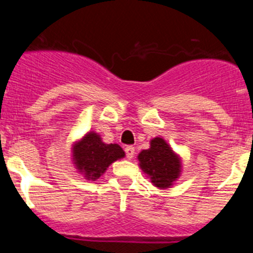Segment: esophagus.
<instances>
[{
  "instance_id": "34e87169",
  "label": "esophagus",
  "mask_w": 253,
  "mask_h": 253,
  "mask_svg": "<svg viewBox=\"0 0 253 253\" xmlns=\"http://www.w3.org/2000/svg\"><path fill=\"white\" fill-rule=\"evenodd\" d=\"M125 151H126V158L128 159V160H131V159L133 158V155H135V147L127 146L126 149H125Z\"/></svg>"
}]
</instances>
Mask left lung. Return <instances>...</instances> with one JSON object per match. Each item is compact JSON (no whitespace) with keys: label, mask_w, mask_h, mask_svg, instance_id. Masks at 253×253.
Masks as SVG:
<instances>
[{"label":"left lung","mask_w":253,"mask_h":253,"mask_svg":"<svg viewBox=\"0 0 253 253\" xmlns=\"http://www.w3.org/2000/svg\"><path fill=\"white\" fill-rule=\"evenodd\" d=\"M137 160L141 170L159 189L171 188L181 174V158L163 137L152 138L149 149L142 150Z\"/></svg>","instance_id":"left-lung-1"}]
</instances>
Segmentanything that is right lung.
Returning <instances> with one entry per match:
<instances>
[{
  "label": "right lung",
  "mask_w": 253,
  "mask_h": 253,
  "mask_svg": "<svg viewBox=\"0 0 253 253\" xmlns=\"http://www.w3.org/2000/svg\"><path fill=\"white\" fill-rule=\"evenodd\" d=\"M125 158V151L117 143H104L94 131L87 132L72 146L73 164L87 180H97L108 166Z\"/></svg>",
  "instance_id": "right-lung-1"
}]
</instances>
